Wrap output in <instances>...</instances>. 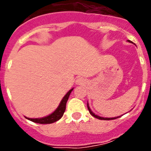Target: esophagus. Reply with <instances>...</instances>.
<instances>
[{
  "mask_svg": "<svg viewBox=\"0 0 151 151\" xmlns=\"http://www.w3.org/2000/svg\"><path fill=\"white\" fill-rule=\"evenodd\" d=\"M76 83L77 85H84V84L85 83V78H82V77H79V78H76Z\"/></svg>",
  "mask_w": 151,
  "mask_h": 151,
  "instance_id": "34e87169",
  "label": "esophagus"
}]
</instances>
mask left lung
<instances>
[{"instance_id":"left-lung-1","label":"left lung","mask_w":151,"mask_h":151,"mask_svg":"<svg viewBox=\"0 0 151 151\" xmlns=\"http://www.w3.org/2000/svg\"><path fill=\"white\" fill-rule=\"evenodd\" d=\"M128 41H129V42H130V43H132V41H129V40H128ZM87 106H88V111H89V113H90L91 115L95 117V118L98 119H101V120H111V119H117V118H119V117H120V116H119L112 117V118H106V117L100 116L96 115L95 113H93V112L91 111V110L90 106H89V104H88H88H87Z\"/></svg>"}]
</instances>
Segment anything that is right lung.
<instances>
[{
  "label": "right lung",
  "mask_w": 151,
  "mask_h": 151,
  "mask_svg": "<svg viewBox=\"0 0 151 151\" xmlns=\"http://www.w3.org/2000/svg\"><path fill=\"white\" fill-rule=\"evenodd\" d=\"M73 88L70 89L69 91L65 94L63 99L61 100L59 106H57V108L54 110L52 113H50V115L47 116L42 117V118H35V119H32V118H28L26 117L27 119L32 121V122H34L35 123H39V124H50L54 123V122H57L59 119H60L61 117L63 116V113L66 110V102H67L68 99H69V97L71 94L72 91L73 90Z\"/></svg>",
  "instance_id": "obj_1"
}]
</instances>
